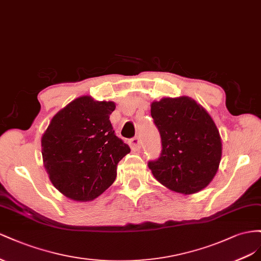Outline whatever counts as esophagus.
I'll return each mask as SVG.
<instances>
[{
	"mask_svg": "<svg viewBox=\"0 0 261 261\" xmlns=\"http://www.w3.org/2000/svg\"><path fill=\"white\" fill-rule=\"evenodd\" d=\"M130 147L133 151H138L142 147V140L140 139V137H135L130 140Z\"/></svg>",
	"mask_w": 261,
	"mask_h": 261,
	"instance_id": "1",
	"label": "esophagus"
}]
</instances>
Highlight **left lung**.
Wrapping results in <instances>:
<instances>
[{
	"label": "left lung",
	"instance_id": "obj_1",
	"mask_svg": "<svg viewBox=\"0 0 261 261\" xmlns=\"http://www.w3.org/2000/svg\"><path fill=\"white\" fill-rule=\"evenodd\" d=\"M151 116L161 136L159 159L147 165L162 185L190 195L205 188L218 172L220 133L212 118L186 96L154 101Z\"/></svg>",
	"mask_w": 261,
	"mask_h": 261
}]
</instances>
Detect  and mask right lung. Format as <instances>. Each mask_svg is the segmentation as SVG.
<instances>
[{
	"label": "right lung",
	"instance_id": "1",
	"mask_svg": "<svg viewBox=\"0 0 261 261\" xmlns=\"http://www.w3.org/2000/svg\"><path fill=\"white\" fill-rule=\"evenodd\" d=\"M113 101L79 97L52 118L41 139L42 158L52 185L76 201L97 198L117 177V165L130 153L109 120Z\"/></svg>",
	"mask_w": 261,
	"mask_h": 261
}]
</instances>
